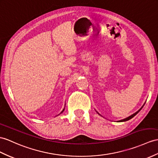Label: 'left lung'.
Returning a JSON list of instances; mask_svg holds the SVG:
<instances>
[{"instance_id": "8db88e82", "label": "left lung", "mask_w": 158, "mask_h": 158, "mask_svg": "<svg viewBox=\"0 0 158 158\" xmlns=\"http://www.w3.org/2000/svg\"><path fill=\"white\" fill-rule=\"evenodd\" d=\"M144 105H145V103H144ZM144 105H143V106H141V108L140 109H139V110H138L137 111V112L136 113H133V114H131V116H129V117H127V118H124V119H122V120H120V121H117V122H124V121H129V120H130V119L131 118H132L133 117H134L135 116V115L138 113H139V111L141 110V109H142V108H143V106H144ZM98 113V112H97ZM98 114H100L98 113ZM100 115H101V114H100Z\"/></svg>"}]
</instances>
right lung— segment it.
I'll return each instance as SVG.
<instances>
[{
    "label": "right lung",
    "mask_w": 158,
    "mask_h": 158,
    "mask_svg": "<svg viewBox=\"0 0 158 158\" xmlns=\"http://www.w3.org/2000/svg\"><path fill=\"white\" fill-rule=\"evenodd\" d=\"M64 110H65V107H64V109H63V110H62V111H61V113H60V114H61V113H63V112H64Z\"/></svg>",
    "instance_id": "right-lung-1"
}]
</instances>
